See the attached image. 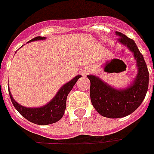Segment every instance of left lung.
<instances>
[{"mask_svg": "<svg viewBox=\"0 0 154 154\" xmlns=\"http://www.w3.org/2000/svg\"><path fill=\"white\" fill-rule=\"evenodd\" d=\"M118 41L134 53L138 66V75L134 83L125 90H116L93 75L90 80V97L92 105L98 113L109 118H120L131 114L142 103L148 89L149 73L142 54L133 39L116 32ZM154 71V70H153Z\"/></svg>", "mask_w": 154, "mask_h": 154, "instance_id": "1", "label": "left lung"}]
</instances>
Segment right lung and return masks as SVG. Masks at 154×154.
<instances>
[{"mask_svg":"<svg viewBox=\"0 0 154 154\" xmlns=\"http://www.w3.org/2000/svg\"><path fill=\"white\" fill-rule=\"evenodd\" d=\"M45 37H36L31 41L45 39ZM80 75H77L72 80H70L67 84H65L57 92L56 97L51 100L48 104L40 108H26L17 103L12 97V94L8 90L9 96L11 101L15 107V109L19 111L21 116H23L26 119L31 122L38 125H47L51 124L59 121L64 115V111L66 109V102L68 93L72 90L73 86L75 85L76 81L80 79Z\"/></svg>","mask_w":154,"mask_h":154,"instance_id":"obj_1","label":"right lung"}]
</instances>
